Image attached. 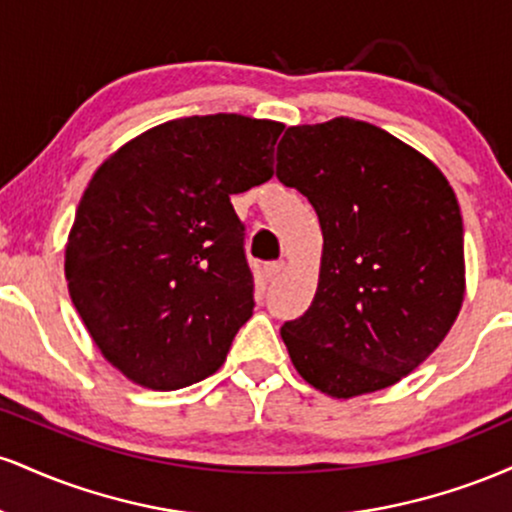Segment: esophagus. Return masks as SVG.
<instances>
[{
	"label": "esophagus",
	"instance_id": "esophagus-1",
	"mask_svg": "<svg viewBox=\"0 0 512 512\" xmlns=\"http://www.w3.org/2000/svg\"><path fill=\"white\" fill-rule=\"evenodd\" d=\"M284 267H286V262H284V260L267 262V264H264V274H267V279H269V281H274L276 276H279L281 272H284Z\"/></svg>",
	"mask_w": 512,
	"mask_h": 512
}]
</instances>
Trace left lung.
I'll use <instances>...</instances> for the list:
<instances>
[{
  "label": "left lung",
  "mask_w": 512,
  "mask_h": 512,
  "mask_svg": "<svg viewBox=\"0 0 512 512\" xmlns=\"http://www.w3.org/2000/svg\"><path fill=\"white\" fill-rule=\"evenodd\" d=\"M276 178L320 219L310 308L284 322L298 373L346 399L395 385L433 354L464 296L455 192L428 158L351 117L286 129Z\"/></svg>",
  "instance_id": "left-lung-1"
}]
</instances>
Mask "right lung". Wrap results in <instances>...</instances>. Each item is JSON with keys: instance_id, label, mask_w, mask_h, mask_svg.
I'll use <instances>...</instances> for the list:
<instances>
[{"instance_id": "1", "label": "right lung", "mask_w": 512, "mask_h": 512, "mask_svg": "<svg viewBox=\"0 0 512 512\" xmlns=\"http://www.w3.org/2000/svg\"><path fill=\"white\" fill-rule=\"evenodd\" d=\"M281 132L245 115L180 117L88 182L64 272L93 342L134 383L180 390L226 361L255 308L231 195L272 178Z\"/></svg>"}]
</instances>
